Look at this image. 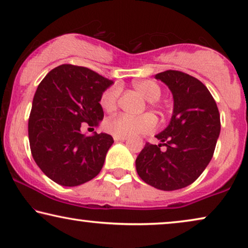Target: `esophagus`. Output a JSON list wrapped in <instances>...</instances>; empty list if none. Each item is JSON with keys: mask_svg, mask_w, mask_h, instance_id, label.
<instances>
[{"mask_svg": "<svg viewBox=\"0 0 248 248\" xmlns=\"http://www.w3.org/2000/svg\"><path fill=\"white\" fill-rule=\"evenodd\" d=\"M113 139L116 141H124L127 140V137H120V136H113Z\"/></svg>", "mask_w": 248, "mask_h": 248, "instance_id": "1", "label": "esophagus"}]
</instances>
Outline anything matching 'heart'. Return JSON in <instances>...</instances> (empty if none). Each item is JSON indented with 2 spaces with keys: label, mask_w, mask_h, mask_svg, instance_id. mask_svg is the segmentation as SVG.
Segmentation results:
<instances>
[{
  "label": "heart",
  "mask_w": 248,
  "mask_h": 248,
  "mask_svg": "<svg viewBox=\"0 0 248 248\" xmlns=\"http://www.w3.org/2000/svg\"><path fill=\"white\" fill-rule=\"evenodd\" d=\"M134 88L137 92L147 100L148 106L153 109H159V99L162 96V89L154 81L144 79L134 83ZM120 95L119 86L113 85L104 91L101 95L100 104L107 112H112L117 109L118 100ZM106 127L108 131L114 136L120 137H131L140 134H147L155 129L156 120L152 114L146 113L139 117H132L121 113L116 117L110 118L107 121Z\"/></svg>",
  "instance_id": "1"
}]
</instances>
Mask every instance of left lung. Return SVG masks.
<instances>
[{
  "label": "left lung",
  "instance_id": "left-lung-1",
  "mask_svg": "<svg viewBox=\"0 0 248 248\" xmlns=\"http://www.w3.org/2000/svg\"><path fill=\"white\" fill-rule=\"evenodd\" d=\"M155 78L173 94V116L156 135L160 144L146 142L136 159V170L144 182L156 189L179 190L193 183L210 163L220 134V114L207 86L193 76L170 69Z\"/></svg>",
  "mask_w": 248,
  "mask_h": 248
}]
</instances>
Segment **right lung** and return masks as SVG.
Wrapping results in <instances>:
<instances>
[{
  "mask_svg": "<svg viewBox=\"0 0 248 248\" xmlns=\"http://www.w3.org/2000/svg\"><path fill=\"white\" fill-rule=\"evenodd\" d=\"M112 83L92 69L64 64L38 85L28 135L34 162L54 182L81 186L102 170L113 138L103 132L85 136L81 127L99 125L104 116L101 95Z\"/></svg>",
  "mask_w": 248,
  "mask_h": 248,
  "instance_id": "right-lung-1",
  "label": "right lung"
}]
</instances>
